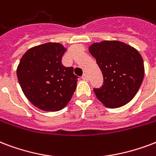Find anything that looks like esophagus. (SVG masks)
Listing matches in <instances>:
<instances>
[{"instance_id":"1","label":"esophagus","mask_w":156,"mask_h":156,"mask_svg":"<svg viewBox=\"0 0 156 156\" xmlns=\"http://www.w3.org/2000/svg\"><path fill=\"white\" fill-rule=\"evenodd\" d=\"M82 78H83L84 81H88V76H87V73H84L83 75V77H82Z\"/></svg>"}]
</instances>
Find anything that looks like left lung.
<instances>
[{"instance_id":"left-lung-1","label":"left lung","mask_w":156,"mask_h":156,"mask_svg":"<svg viewBox=\"0 0 156 156\" xmlns=\"http://www.w3.org/2000/svg\"><path fill=\"white\" fill-rule=\"evenodd\" d=\"M88 49L104 78L103 86L94 89L97 99L111 109L130 102L144 78V63L138 51L119 41L95 42Z\"/></svg>"}]
</instances>
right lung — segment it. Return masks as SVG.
Instances as JSON below:
<instances>
[{
    "instance_id": "right-lung-1",
    "label": "right lung",
    "mask_w": 156,
    "mask_h": 156,
    "mask_svg": "<svg viewBox=\"0 0 156 156\" xmlns=\"http://www.w3.org/2000/svg\"><path fill=\"white\" fill-rule=\"evenodd\" d=\"M58 42L33 46L23 54L18 65L17 78L27 99L44 111H59L69 102L77 87L73 67L61 59L66 51Z\"/></svg>"
}]
</instances>
